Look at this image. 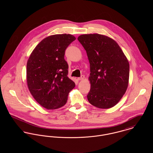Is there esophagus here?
I'll return each mask as SVG.
<instances>
[{
  "mask_svg": "<svg viewBox=\"0 0 153 153\" xmlns=\"http://www.w3.org/2000/svg\"><path fill=\"white\" fill-rule=\"evenodd\" d=\"M84 79V75H81V77H79V78H78V81H81V80H83Z\"/></svg>",
  "mask_w": 153,
  "mask_h": 153,
  "instance_id": "esophagus-1",
  "label": "esophagus"
}]
</instances>
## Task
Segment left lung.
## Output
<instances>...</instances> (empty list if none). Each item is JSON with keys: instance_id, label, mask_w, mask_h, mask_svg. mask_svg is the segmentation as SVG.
I'll use <instances>...</instances> for the list:
<instances>
[{"instance_id": "1", "label": "left lung", "mask_w": 153, "mask_h": 153, "mask_svg": "<svg viewBox=\"0 0 153 153\" xmlns=\"http://www.w3.org/2000/svg\"><path fill=\"white\" fill-rule=\"evenodd\" d=\"M90 64L88 101L99 108L115 106L128 85L129 62L118 44L108 36L85 34L78 38Z\"/></svg>"}]
</instances>
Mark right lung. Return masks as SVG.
<instances>
[{
	"mask_svg": "<svg viewBox=\"0 0 153 153\" xmlns=\"http://www.w3.org/2000/svg\"><path fill=\"white\" fill-rule=\"evenodd\" d=\"M75 39L70 34L49 36L36 46L27 61L29 89L35 100L46 109L64 106L69 92L75 86L68 77V65L64 59L66 49Z\"/></svg>",
	"mask_w": 153,
	"mask_h": 153,
	"instance_id": "add662e5",
	"label": "right lung"
}]
</instances>
